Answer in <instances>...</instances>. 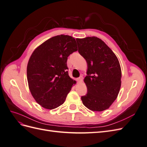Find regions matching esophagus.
<instances>
[{"mask_svg":"<svg viewBox=\"0 0 147 147\" xmlns=\"http://www.w3.org/2000/svg\"><path fill=\"white\" fill-rule=\"evenodd\" d=\"M83 77L82 76H80L79 78H77L78 83H82L83 82Z\"/></svg>","mask_w":147,"mask_h":147,"instance_id":"1","label":"esophagus"}]
</instances>
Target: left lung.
Returning a JSON list of instances; mask_svg holds the SVG:
<instances>
[{
    "mask_svg": "<svg viewBox=\"0 0 147 147\" xmlns=\"http://www.w3.org/2000/svg\"><path fill=\"white\" fill-rule=\"evenodd\" d=\"M78 52L87 65L84 79L87 94L82 96L83 105L92 111L108 109L117 99L121 84V70L117 56L96 37L76 39Z\"/></svg>",
    "mask_w": 147,
    "mask_h": 147,
    "instance_id": "left-lung-1",
    "label": "left lung"
}]
</instances>
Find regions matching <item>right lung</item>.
Instances as JSON below:
<instances>
[{
  "mask_svg": "<svg viewBox=\"0 0 147 147\" xmlns=\"http://www.w3.org/2000/svg\"><path fill=\"white\" fill-rule=\"evenodd\" d=\"M77 50L74 37L59 35L43 42L31 55L27 66L29 88L42 107L50 110L58 107L76 83L69 76L67 61Z\"/></svg>",
  "mask_w": 147,
  "mask_h": 147,
  "instance_id": "obj_1",
  "label": "right lung"
}]
</instances>
